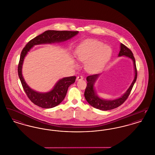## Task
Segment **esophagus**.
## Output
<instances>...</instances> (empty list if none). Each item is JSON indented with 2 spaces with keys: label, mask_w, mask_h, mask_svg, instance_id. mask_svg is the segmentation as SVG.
Masks as SVG:
<instances>
[{
  "label": "esophagus",
  "mask_w": 155,
  "mask_h": 155,
  "mask_svg": "<svg viewBox=\"0 0 155 155\" xmlns=\"http://www.w3.org/2000/svg\"><path fill=\"white\" fill-rule=\"evenodd\" d=\"M82 79H83V77L81 76V75H80V76H78V77H77L76 80H77V81H80V80H82Z\"/></svg>",
  "instance_id": "esophagus-1"
}]
</instances>
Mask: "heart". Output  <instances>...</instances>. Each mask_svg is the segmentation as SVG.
Masks as SVG:
<instances>
[{
	"mask_svg": "<svg viewBox=\"0 0 155 155\" xmlns=\"http://www.w3.org/2000/svg\"><path fill=\"white\" fill-rule=\"evenodd\" d=\"M110 46L96 40H88L80 45L75 51V58L85 62V70L89 73L99 71L110 58Z\"/></svg>",
	"mask_w": 155,
	"mask_h": 155,
	"instance_id": "b5f03b06",
	"label": "heart"
}]
</instances>
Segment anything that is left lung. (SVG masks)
Masks as SVG:
<instances>
[{
	"instance_id": "8db88e82",
	"label": "left lung",
	"mask_w": 155,
	"mask_h": 155,
	"mask_svg": "<svg viewBox=\"0 0 155 155\" xmlns=\"http://www.w3.org/2000/svg\"><path fill=\"white\" fill-rule=\"evenodd\" d=\"M118 56H125L133 60L134 69V80L130 87L123 95L114 99H105L98 96L94 86L95 82L99 77L101 74H95L88 76L87 77V81L88 82L87 86L85 91L84 96L89 104L96 109L101 110H109L115 109L121 105L128 98L132 90L133 86L137 80V71L136 68L135 60L133 56V53L129 49L127 46H125L124 45L120 44V51L118 53Z\"/></svg>"
}]
</instances>
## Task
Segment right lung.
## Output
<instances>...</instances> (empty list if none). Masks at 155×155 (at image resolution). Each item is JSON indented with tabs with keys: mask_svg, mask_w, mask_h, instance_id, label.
Returning a JSON list of instances; mask_svg holds the SVG:
<instances>
[{
	"mask_svg": "<svg viewBox=\"0 0 155 155\" xmlns=\"http://www.w3.org/2000/svg\"><path fill=\"white\" fill-rule=\"evenodd\" d=\"M78 32V31H46L42 34L31 39L22 49L18 66V74L27 95L31 101L38 106L44 109H50L59 105L64 100L70 85L75 82L76 77H67L60 79L53 88L48 92L36 91L28 85L22 75V65L25 56L35 45L66 42L77 35Z\"/></svg>",
	"mask_w": 155,
	"mask_h": 155,
	"instance_id": "add662e5",
	"label": "right lung"
}]
</instances>
